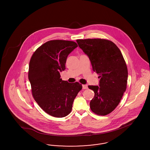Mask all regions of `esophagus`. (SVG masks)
Here are the masks:
<instances>
[{
	"label": "esophagus",
	"mask_w": 150,
	"mask_h": 150,
	"mask_svg": "<svg viewBox=\"0 0 150 150\" xmlns=\"http://www.w3.org/2000/svg\"><path fill=\"white\" fill-rule=\"evenodd\" d=\"M82 86H83V89H86L88 88V86L86 84H84V85H83Z\"/></svg>",
	"instance_id": "34e87169"
}]
</instances>
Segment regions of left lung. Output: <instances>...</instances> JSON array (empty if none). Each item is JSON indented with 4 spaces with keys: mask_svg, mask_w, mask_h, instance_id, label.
Masks as SVG:
<instances>
[{
    "mask_svg": "<svg viewBox=\"0 0 150 150\" xmlns=\"http://www.w3.org/2000/svg\"><path fill=\"white\" fill-rule=\"evenodd\" d=\"M79 47L89 57L93 71L100 79L98 86H89L94 96L91 110L105 116L117 107L125 92L128 69L119 48L111 41L101 39L76 40Z\"/></svg>",
    "mask_w": 150,
    "mask_h": 150,
    "instance_id": "left-lung-1",
    "label": "left lung"
}]
</instances>
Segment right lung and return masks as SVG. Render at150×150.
Returning a JSON list of instances; mask_svg holds the SVG:
<instances>
[{
  "instance_id": "right-lung-1",
  "label": "right lung",
  "mask_w": 150,
  "mask_h": 150,
  "mask_svg": "<svg viewBox=\"0 0 150 150\" xmlns=\"http://www.w3.org/2000/svg\"><path fill=\"white\" fill-rule=\"evenodd\" d=\"M78 47L72 41L55 40L43 44L33 54L29 80L34 100L52 116L64 117L71 111L74 100L82 86L61 78L69 54Z\"/></svg>"
}]
</instances>
